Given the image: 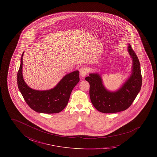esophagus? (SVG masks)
<instances>
[{"label":"esophagus","instance_id":"obj_1","mask_svg":"<svg viewBox=\"0 0 157 157\" xmlns=\"http://www.w3.org/2000/svg\"><path fill=\"white\" fill-rule=\"evenodd\" d=\"M79 72H80V75L82 77H84L86 75H87L89 72V70L88 67H81L79 69Z\"/></svg>","mask_w":157,"mask_h":157}]
</instances>
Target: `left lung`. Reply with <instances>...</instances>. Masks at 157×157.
Listing matches in <instances>:
<instances>
[{
	"label": "left lung",
	"mask_w": 157,
	"mask_h": 157,
	"mask_svg": "<svg viewBox=\"0 0 157 157\" xmlns=\"http://www.w3.org/2000/svg\"><path fill=\"white\" fill-rule=\"evenodd\" d=\"M128 51L132 59V74L118 90L111 92L106 90L98 74H90L85 78L90 85L91 102L99 112L111 113L126 110L141 90L142 79L140 61L130 45Z\"/></svg>",
	"instance_id": "8db88e82"
}]
</instances>
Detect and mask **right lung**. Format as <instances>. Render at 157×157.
Wrapping results in <instances>:
<instances>
[{
    "label": "right lung",
    "instance_id": "1",
    "mask_svg": "<svg viewBox=\"0 0 157 157\" xmlns=\"http://www.w3.org/2000/svg\"><path fill=\"white\" fill-rule=\"evenodd\" d=\"M23 53L17 75V82L25 102L31 109L39 113H55L62 111L67 104L72 90L79 81V71H75L65 75L53 89L33 90L27 85L23 78Z\"/></svg>",
    "mask_w": 157,
    "mask_h": 157
}]
</instances>
